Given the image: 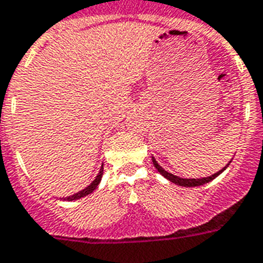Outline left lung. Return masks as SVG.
<instances>
[{"instance_id":"8db88e82","label":"left lung","mask_w":263,"mask_h":263,"mask_svg":"<svg viewBox=\"0 0 263 263\" xmlns=\"http://www.w3.org/2000/svg\"><path fill=\"white\" fill-rule=\"evenodd\" d=\"M152 162H154L155 168H156V170H158V172H159L160 174H162V176L164 177V178H166V180H168V181H170V182H173V184L180 185V186H186V188H192V186H200V185H204V184H207V182H210V181L214 180V178H217V177H218L219 174H221V173L223 172V170H227L228 166L231 164L232 160H231V162H229V163L227 164V166H225V167L221 168L219 172L214 173L213 176H210V177H203V178H181V177L174 176V174H172V173L166 172V170H164V168L162 167V166H160V164L158 163V162H156V159H155L154 156H152Z\"/></svg>"}]
</instances>
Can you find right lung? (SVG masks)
<instances>
[{
	"instance_id": "1",
	"label": "right lung",
	"mask_w": 263,
	"mask_h": 263,
	"mask_svg": "<svg viewBox=\"0 0 263 263\" xmlns=\"http://www.w3.org/2000/svg\"><path fill=\"white\" fill-rule=\"evenodd\" d=\"M103 164H101V168H100L99 174L96 176V178L93 181H91L90 184L87 185L86 188H83L82 191H79V192L74 193V195H71V196H67V197H63V200H67V201H72V200H78V199H81V197H85L87 196V195H90L93 191H95L96 188H97V185L100 184V181H101V178H103Z\"/></svg>"
}]
</instances>
